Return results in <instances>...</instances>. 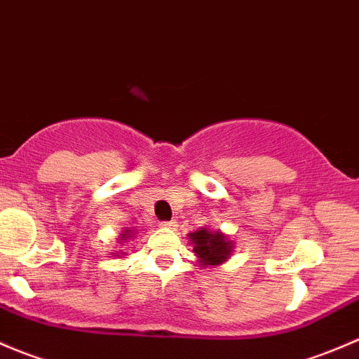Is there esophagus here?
I'll return each mask as SVG.
<instances>
[{
    "mask_svg": "<svg viewBox=\"0 0 359 359\" xmlns=\"http://www.w3.org/2000/svg\"><path fill=\"white\" fill-rule=\"evenodd\" d=\"M161 226L162 228H172V230H175V228L178 226V224H176V221H162Z\"/></svg>",
    "mask_w": 359,
    "mask_h": 359,
    "instance_id": "1",
    "label": "esophagus"
}]
</instances>
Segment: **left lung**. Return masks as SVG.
Instances as JSON below:
<instances>
[{"mask_svg": "<svg viewBox=\"0 0 359 359\" xmlns=\"http://www.w3.org/2000/svg\"><path fill=\"white\" fill-rule=\"evenodd\" d=\"M188 238L194 245V252L198 257L202 268L223 264L233 250V242L219 230L212 231L209 228H201L188 235Z\"/></svg>", "mask_w": 359, "mask_h": 359, "instance_id": "8db88e82", "label": "left lung"}]
</instances>
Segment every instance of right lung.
<instances>
[{"mask_svg": "<svg viewBox=\"0 0 359 359\" xmlns=\"http://www.w3.org/2000/svg\"><path fill=\"white\" fill-rule=\"evenodd\" d=\"M131 235H135V230H124L123 233H121V240H128ZM112 254H116V252H112Z\"/></svg>", "mask_w": 359, "mask_h": 359, "instance_id": "1", "label": "right lung"}]
</instances>
